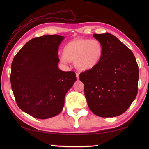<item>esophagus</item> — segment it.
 I'll list each match as a JSON object with an SVG mask.
<instances>
[{
    "label": "esophagus",
    "instance_id": "esophagus-1",
    "mask_svg": "<svg viewBox=\"0 0 149 149\" xmlns=\"http://www.w3.org/2000/svg\"><path fill=\"white\" fill-rule=\"evenodd\" d=\"M75 75H76V77H77V79H79V74L78 73H76V74H75Z\"/></svg>",
    "mask_w": 149,
    "mask_h": 149
}]
</instances>
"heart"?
Masks as SVG:
<instances>
[{"instance_id":"1","label":"heart","mask_w":149,"mask_h":149,"mask_svg":"<svg viewBox=\"0 0 149 149\" xmlns=\"http://www.w3.org/2000/svg\"><path fill=\"white\" fill-rule=\"evenodd\" d=\"M104 46L100 41L79 38L68 42L63 49L61 63L74 62L75 68L81 71H88L96 68L102 61Z\"/></svg>"}]
</instances>
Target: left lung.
<instances>
[{
	"mask_svg": "<svg viewBox=\"0 0 149 149\" xmlns=\"http://www.w3.org/2000/svg\"><path fill=\"white\" fill-rule=\"evenodd\" d=\"M104 46L96 68L79 75L90 109L100 117L122 115L138 93L139 70L133 53L113 34H94Z\"/></svg>",
	"mask_w": 149,
	"mask_h": 149,
	"instance_id": "1",
	"label": "left lung"
}]
</instances>
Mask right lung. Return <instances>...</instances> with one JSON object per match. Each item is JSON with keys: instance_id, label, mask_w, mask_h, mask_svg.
Listing matches in <instances>:
<instances>
[{"instance_id": "right-lung-1", "label": "right lung", "mask_w": 149, "mask_h": 149, "mask_svg": "<svg viewBox=\"0 0 149 149\" xmlns=\"http://www.w3.org/2000/svg\"><path fill=\"white\" fill-rule=\"evenodd\" d=\"M64 36L44 35L31 40L13 60L10 82L18 106L28 115L47 119L61 113L66 92L76 81L75 73L58 65Z\"/></svg>"}]
</instances>
